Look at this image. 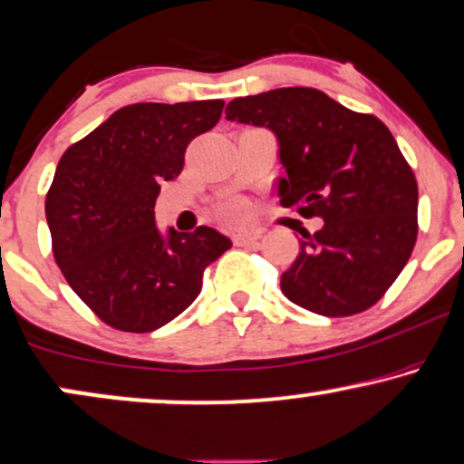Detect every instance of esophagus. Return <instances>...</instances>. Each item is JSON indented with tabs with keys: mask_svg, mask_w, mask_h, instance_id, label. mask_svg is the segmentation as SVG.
<instances>
[{
	"mask_svg": "<svg viewBox=\"0 0 464 464\" xmlns=\"http://www.w3.org/2000/svg\"><path fill=\"white\" fill-rule=\"evenodd\" d=\"M259 239H261L259 228H246V231H237L236 236H233V242L237 246H252L259 242Z\"/></svg>",
	"mask_w": 464,
	"mask_h": 464,
	"instance_id": "obj_1",
	"label": "esophagus"
}]
</instances>
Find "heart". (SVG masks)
Listing matches in <instances>:
<instances>
[{"label": "heart", "mask_w": 464, "mask_h": 464, "mask_svg": "<svg viewBox=\"0 0 464 464\" xmlns=\"http://www.w3.org/2000/svg\"><path fill=\"white\" fill-rule=\"evenodd\" d=\"M227 214L231 216V218H237V216L242 214V208H239V205H233V208H228Z\"/></svg>", "instance_id": "b5f03b06"}]
</instances>
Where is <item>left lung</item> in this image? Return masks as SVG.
Segmentation results:
<instances>
[{
    "label": "left lung",
    "mask_w": 464,
    "mask_h": 464,
    "mask_svg": "<svg viewBox=\"0 0 464 464\" xmlns=\"http://www.w3.org/2000/svg\"><path fill=\"white\" fill-rule=\"evenodd\" d=\"M227 120L267 128L278 140L285 208L319 216L280 278L293 304L349 316L377 304L418 237V181L388 126L313 87H280L227 104Z\"/></svg>",
    "instance_id": "left-lung-1"
}]
</instances>
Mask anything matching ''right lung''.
<instances>
[{
  "instance_id": "right-lung-1",
  "label": "right lung",
  "mask_w": 464,
  "mask_h": 464,
  "mask_svg": "<svg viewBox=\"0 0 464 464\" xmlns=\"http://www.w3.org/2000/svg\"><path fill=\"white\" fill-rule=\"evenodd\" d=\"M222 101L139 102L60 158L44 212L53 255L76 295L104 324L145 334L167 325L201 293L203 269L231 248L212 227H156L162 181L184 169L188 143L218 124Z\"/></svg>"
}]
</instances>
